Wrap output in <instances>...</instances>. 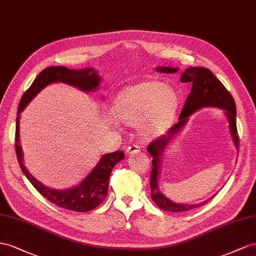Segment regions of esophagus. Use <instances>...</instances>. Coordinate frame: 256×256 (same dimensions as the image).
<instances>
[{"instance_id": "esophagus-1", "label": "esophagus", "mask_w": 256, "mask_h": 256, "mask_svg": "<svg viewBox=\"0 0 256 256\" xmlns=\"http://www.w3.org/2000/svg\"><path fill=\"white\" fill-rule=\"evenodd\" d=\"M140 151V147L138 144H130L126 148L128 154H133V153H137Z\"/></svg>"}]
</instances>
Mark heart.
I'll use <instances>...</instances> for the list:
<instances>
[{"label":"heart","instance_id":"heart-1","mask_svg":"<svg viewBox=\"0 0 256 256\" xmlns=\"http://www.w3.org/2000/svg\"><path fill=\"white\" fill-rule=\"evenodd\" d=\"M179 106V96L170 86L151 80L124 89L116 96V118L137 126L144 137H156L170 126Z\"/></svg>","mask_w":256,"mask_h":256}]
</instances>
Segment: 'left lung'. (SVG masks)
<instances>
[{
	"label": "left lung",
	"mask_w": 256,
	"mask_h": 256,
	"mask_svg": "<svg viewBox=\"0 0 256 256\" xmlns=\"http://www.w3.org/2000/svg\"><path fill=\"white\" fill-rule=\"evenodd\" d=\"M156 70L160 72L174 74V72H178L179 68L160 66L156 68ZM180 80L181 82L191 84L192 89L181 110L179 122L172 126L167 134L162 135L156 138V140L150 142L147 148V151L153 158L150 176L151 198L156 204L158 208L170 211V212H181V211L192 210L205 205L206 202H209V200H207L202 202L195 204V205L176 204L167 198L158 190L160 156H162L166 147L170 142L172 138L174 135H177L179 130H181V128L186 126L190 116L204 107H218L223 109L230 123V133L232 135L234 144H235L237 150L239 149V137L236 126V104L230 93L226 90V88L222 84L220 80L212 74V72L205 68H188L182 72Z\"/></svg>",
	"instance_id": "obj_1"
}]
</instances>
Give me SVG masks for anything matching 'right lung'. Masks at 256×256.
<instances>
[{"label": "right lung", "instance_id": "add662e5", "mask_svg": "<svg viewBox=\"0 0 256 256\" xmlns=\"http://www.w3.org/2000/svg\"><path fill=\"white\" fill-rule=\"evenodd\" d=\"M54 82H63L75 86L84 92H92L98 88L100 77L98 74V70L92 68L70 70L65 66H50L40 72L38 76L34 79L31 86L21 98L18 107L16 136H14L17 158L21 170L26 174V177L44 197H46V200L64 209L78 211V212H86V211L96 208L104 200L108 193L109 178H110L112 170L114 165L123 160L126 156H124L123 151H114L104 154L84 180L74 188L61 190V191L44 186L42 182L34 178L28 172L24 164L22 149H21L19 144L20 114L44 88Z\"/></svg>", "mask_w": 256, "mask_h": 256}]
</instances>
